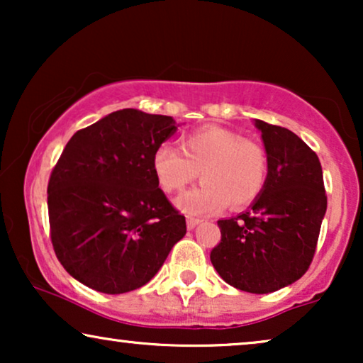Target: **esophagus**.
<instances>
[{
	"label": "esophagus",
	"mask_w": 363,
	"mask_h": 363,
	"mask_svg": "<svg viewBox=\"0 0 363 363\" xmlns=\"http://www.w3.org/2000/svg\"><path fill=\"white\" fill-rule=\"evenodd\" d=\"M200 221H201L200 218H195V216H186V228H188V230H193V228H195Z\"/></svg>",
	"instance_id": "obj_1"
}]
</instances>
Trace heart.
<instances>
[{
    "label": "heart",
    "mask_w": 363,
    "mask_h": 363,
    "mask_svg": "<svg viewBox=\"0 0 363 363\" xmlns=\"http://www.w3.org/2000/svg\"><path fill=\"white\" fill-rule=\"evenodd\" d=\"M152 163L168 193L182 191L200 177V185L178 198V206L190 215H210L225 205L233 210L251 205L269 175V157L259 142L216 125L186 133L180 148L163 143Z\"/></svg>",
    "instance_id": "obj_1"
}]
</instances>
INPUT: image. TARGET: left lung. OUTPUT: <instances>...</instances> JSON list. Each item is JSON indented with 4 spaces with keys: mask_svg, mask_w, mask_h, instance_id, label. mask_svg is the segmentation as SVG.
<instances>
[{
    "mask_svg": "<svg viewBox=\"0 0 363 363\" xmlns=\"http://www.w3.org/2000/svg\"><path fill=\"white\" fill-rule=\"evenodd\" d=\"M269 175L251 208L220 220L221 241L210 259L240 291L267 294L299 279L315 255L327 195L319 157L294 132L256 121Z\"/></svg>",
    "mask_w": 363,
    "mask_h": 363,
    "instance_id": "8db88e82",
    "label": "left lung"
}]
</instances>
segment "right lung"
Instances as JSON below:
<instances>
[{
  "label": "right lung",
  "mask_w": 363,
  "mask_h": 363,
  "mask_svg": "<svg viewBox=\"0 0 363 363\" xmlns=\"http://www.w3.org/2000/svg\"><path fill=\"white\" fill-rule=\"evenodd\" d=\"M175 130L172 117L123 108L64 147L48 183L49 236L74 279L106 294L138 289L185 236L152 163Z\"/></svg>",
  "instance_id": "add662e5"
}]
</instances>
